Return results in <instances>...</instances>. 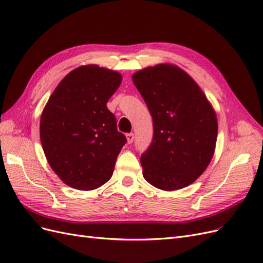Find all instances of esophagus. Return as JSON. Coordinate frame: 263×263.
Masks as SVG:
<instances>
[{
	"instance_id": "1",
	"label": "esophagus",
	"mask_w": 263,
	"mask_h": 263,
	"mask_svg": "<svg viewBox=\"0 0 263 263\" xmlns=\"http://www.w3.org/2000/svg\"><path fill=\"white\" fill-rule=\"evenodd\" d=\"M126 138H127V142H128V144H132V142H133L134 139H135L134 134H133V133L127 134V135H126Z\"/></svg>"
}]
</instances>
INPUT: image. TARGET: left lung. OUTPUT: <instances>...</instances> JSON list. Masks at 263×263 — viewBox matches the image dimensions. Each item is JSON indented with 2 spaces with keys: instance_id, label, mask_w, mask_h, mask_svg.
Returning <instances> with one entry per match:
<instances>
[{
  "instance_id": "left-lung-1",
  "label": "left lung",
  "mask_w": 263,
  "mask_h": 263,
  "mask_svg": "<svg viewBox=\"0 0 263 263\" xmlns=\"http://www.w3.org/2000/svg\"><path fill=\"white\" fill-rule=\"evenodd\" d=\"M154 121V138L140 163L157 189L186 187L208 168L217 139V116L198 84L184 70L159 63L133 74Z\"/></svg>"
}]
</instances>
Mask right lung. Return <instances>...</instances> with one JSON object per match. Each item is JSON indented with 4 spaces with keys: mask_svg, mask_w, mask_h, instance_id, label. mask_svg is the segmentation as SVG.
Masks as SVG:
<instances>
[{
    "mask_svg": "<svg viewBox=\"0 0 263 263\" xmlns=\"http://www.w3.org/2000/svg\"><path fill=\"white\" fill-rule=\"evenodd\" d=\"M122 74L97 65L78 67L62 79L41 117V141L51 169L67 185L91 191L113 176L126 144L106 103Z\"/></svg>",
    "mask_w": 263,
    "mask_h": 263,
    "instance_id": "add662e5",
    "label": "right lung"
}]
</instances>
